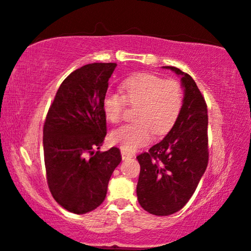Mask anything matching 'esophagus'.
<instances>
[{
    "label": "esophagus",
    "mask_w": 251,
    "mask_h": 251,
    "mask_svg": "<svg viewBox=\"0 0 251 251\" xmlns=\"http://www.w3.org/2000/svg\"><path fill=\"white\" fill-rule=\"evenodd\" d=\"M134 154L132 152H129V151L127 150H122V158L123 160H127V159H130V158H133Z\"/></svg>",
    "instance_id": "esophagus-1"
}]
</instances>
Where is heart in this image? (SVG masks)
Masks as SVG:
<instances>
[{
	"label": "heart",
	"instance_id": "obj_1",
	"mask_svg": "<svg viewBox=\"0 0 251 251\" xmlns=\"http://www.w3.org/2000/svg\"><path fill=\"white\" fill-rule=\"evenodd\" d=\"M122 94L109 90L104 94L102 108L111 124L121 122L126 102L137 105L136 122L112 130L110 141L123 150L134 151L148 144L152 133L164 135L177 121L183 107V90L175 79H165L150 73L127 77L121 85Z\"/></svg>",
	"mask_w": 251,
	"mask_h": 251
}]
</instances>
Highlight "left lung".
Returning a JSON list of instances; mask_svg holds the SVG:
<instances>
[{
    "mask_svg": "<svg viewBox=\"0 0 251 251\" xmlns=\"http://www.w3.org/2000/svg\"><path fill=\"white\" fill-rule=\"evenodd\" d=\"M162 68L181 76L183 107L167 135L136 157L141 166L136 195L148 213L168 216L185 206L207 168L208 115L192 77L176 67Z\"/></svg>",
    "mask_w": 251,
    "mask_h": 251,
    "instance_id": "8db88e82",
    "label": "left lung"
}]
</instances>
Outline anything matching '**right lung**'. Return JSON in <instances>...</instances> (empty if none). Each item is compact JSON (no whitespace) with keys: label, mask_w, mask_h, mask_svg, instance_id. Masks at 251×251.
I'll use <instances>...</instances> for the list:
<instances>
[{"label":"right lung","mask_w":251,"mask_h":251,"mask_svg":"<svg viewBox=\"0 0 251 251\" xmlns=\"http://www.w3.org/2000/svg\"><path fill=\"white\" fill-rule=\"evenodd\" d=\"M117 63H90L63 80L43 128L48 184L54 200L74 214L103 202L108 183L121 164L118 148L100 152L107 134L102 108Z\"/></svg>","instance_id":"add662e5"}]
</instances>
